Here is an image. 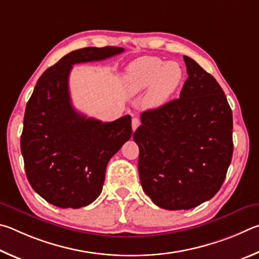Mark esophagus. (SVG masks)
<instances>
[{
	"label": "esophagus",
	"instance_id": "obj_1",
	"mask_svg": "<svg viewBox=\"0 0 259 259\" xmlns=\"http://www.w3.org/2000/svg\"><path fill=\"white\" fill-rule=\"evenodd\" d=\"M139 125H140V119L139 118H137V117H134L133 119H132V130L133 131H135L139 127Z\"/></svg>",
	"mask_w": 259,
	"mask_h": 259
}]
</instances>
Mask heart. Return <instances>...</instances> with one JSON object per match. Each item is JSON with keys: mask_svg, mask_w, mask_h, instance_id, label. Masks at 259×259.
Wrapping results in <instances>:
<instances>
[{"mask_svg": "<svg viewBox=\"0 0 259 259\" xmlns=\"http://www.w3.org/2000/svg\"><path fill=\"white\" fill-rule=\"evenodd\" d=\"M183 70L179 62H166L157 57H142L126 68L122 77L125 91L135 95L147 91L143 104L158 108L165 104L180 88Z\"/></svg>", "mask_w": 259, "mask_h": 259, "instance_id": "b5f03b06", "label": "heart"}]
</instances>
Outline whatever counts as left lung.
Here are the masks:
<instances>
[{"label": "left lung", "instance_id": "obj_1", "mask_svg": "<svg viewBox=\"0 0 259 259\" xmlns=\"http://www.w3.org/2000/svg\"><path fill=\"white\" fill-rule=\"evenodd\" d=\"M180 98L141 113L133 134L143 191L158 207L191 209L219 192L233 153V119L223 90L193 59Z\"/></svg>", "mask_w": 259, "mask_h": 259}]
</instances>
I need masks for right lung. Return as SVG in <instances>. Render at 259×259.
Instances as JSON below:
<instances>
[{"label":"right lung","mask_w":259,"mask_h":259,"mask_svg":"<svg viewBox=\"0 0 259 259\" xmlns=\"http://www.w3.org/2000/svg\"><path fill=\"white\" fill-rule=\"evenodd\" d=\"M122 48H84L66 54L39 77L26 106L20 148L31 188L60 208L92 203L102 191L111 157L132 135L131 116L110 122L88 118L71 104L72 65L104 60Z\"/></svg>","instance_id":"right-lung-1"}]
</instances>
